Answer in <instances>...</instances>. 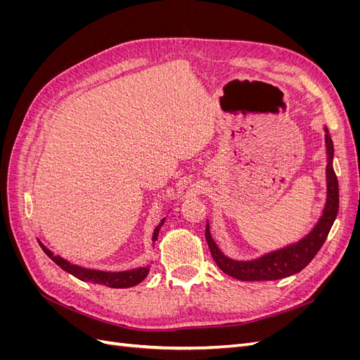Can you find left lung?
Segmentation results:
<instances>
[{"mask_svg":"<svg viewBox=\"0 0 360 360\" xmlns=\"http://www.w3.org/2000/svg\"><path fill=\"white\" fill-rule=\"evenodd\" d=\"M324 134L326 156H328V160H326V202L317 224L297 242L271 250V252L254 259H234L226 257L216 245L210 233V222L207 221L205 240L210 248L214 263L224 274L238 281H275L299 274L317 255L328 238L336 219L338 207H340V189H338V179L333 171V143L328 127H324Z\"/></svg>","mask_w":360,"mask_h":360,"instance_id":"1","label":"left lung"}]
</instances>
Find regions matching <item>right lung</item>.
Instances as JSON below:
<instances>
[{
	"label": "right lung",
	"mask_w": 360,
	"mask_h": 360,
	"mask_svg": "<svg viewBox=\"0 0 360 360\" xmlns=\"http://www.w3.org/2000/svg\"><path fill=\"white\" fill-rule=\"evenodd\" d=\"M163 222H165V217H163V219L159 222V225L155 228L153 237H151L153 243L158 240V236H159L160 226L163 225ZM39 245L43 249V252H45L53 261V263L60 266L64 271H68V274L73 275L75 278H78L84 282H91V284H99V285H105L110 288H129V287L138 285L139 282H143L150 271L148 266L135 267V269L123 270V271H106V270L82 267V266L70 263V261L64 259L60 255H53L52 250H49L40 240H39Z\"/></svg>",
	"instance_id": "obj_1"
}]
</instances>
